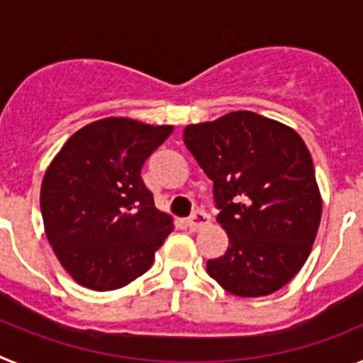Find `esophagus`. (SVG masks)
Segmentation results:
<instances>
[{"label": "esophagus", "instance_id": "esophagus-1", "mask_svg": "<svg viewBox=\"0 0 363 363\" xmlns=\"http://www.w3.org/2000/svg\"><path fill=\"white\" fill-rule=\"evenodd\" d=\"M211 218L209 214H205L203 211H196L191 218H187V227L191 230H200L203 229L205 225H209Z\"/></svg>", "mask_w": 363, "mask_h": 363}]
</instances>
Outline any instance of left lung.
I'll list each match as a JSON object with an SVG mask.
<instances>
[{"mask_svg":"<svg viewBox=\"0 0 363 363\" xmlns=\"http://www.w3.org/2000/svg\"><path fill=\"white\" fill-rule=\"evenodd\" d=\"M184 142L213 179L225 255L207 272L234 296L277 293L303 267L322 218L311 152L300 134L251 111L187 125Z\"/></svg>","mask_w":363,"mask_h":363,"instance_id":"left-lung-1","label":"left lung"}]
</instances>
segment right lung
I'll return each instance as SVG.
<instances>
[{
	"label": "right lung",
	"instance_id": "add662e5",
	"mask_svg": "<svg viewBox=\"0 0 363 363\" xmlns=\"http://www.w3.org/2000/svg\"><path fill=\"white\" fill-rule=\"evenodd\" d=\"M172 130L104 118L74 133L54 156L41 182V216L54 255L76 284L114 291L149 271L174 225L156 209L142 169Z\"/></svg>",
	"mask_w": 363,
	"mask_h": 363
}]
</instances>
